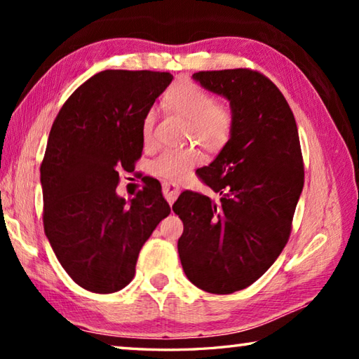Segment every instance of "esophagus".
<instances>
[{
	"label": "esophagus",
	"instance_id": "esophagus-1",
	"mask_svg": "<svg viewBox=\"0 0 359 359\" xmlns=\"http://www.w3.org/2000/svg\"><path fill=\"white\" fill-rule=\"evenodd\" d=\"M163 194H165L169 204H174V201L180 194V187L177 184H174V182H165V184H163Z\"/></svg>",
	"mask_w": 359,
	"mask_h": 359
}]
</instances>
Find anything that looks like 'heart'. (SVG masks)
I'll return each mask as SVG.
<instances>
[{
	"mask_svg": "<svg viewBox=\"0 0 359 359\" xmlns=\"http://www.w3.org/2000/svg\"><path fill=\"white\" fill-rule=\"evenodd\" d=\"M169 111L188 121V141L198 142L204 150L218 151L229 142L233 135L234 115L226 102L215 101L208 90L194 82H179L165 96ZM156 123L155 111H149L142 120V141L154 142ZM201 163L196 149L165 150L150 163V172L160 179L179 180L191 168Z\"/></svg>",
	"mask_w": 359,
	"mask_h": 359,
	"instance_id": "heart-1",
	"label": "heart"
}]
</instances>
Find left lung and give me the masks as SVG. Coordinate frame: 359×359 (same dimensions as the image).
<instances>
[{
  "mask_svg": "<svg viewBox=\"0 0 359 359\" xmlns=\"http://www.w3.org/2000/svg\"><path fill=\"white\" fill-rule=\"evenodd\" d=\"M193 79L229 101L233 135L201 179L220 201L184 191L172 209L184 222L185 276L208 293L250 287L287 245L304 187L294 115L269 79L252 69L199 71Z\"/></svg>",
  "mask_w": 359,
  "mask_h": 359,
  "instance_id": "1",
  "label": "left lung"
}]
</instances>
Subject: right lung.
Returning <instances> with one entry per match:
<instances>
[{
  "label": "right lung",
  "instance_id": "add662e5",
  "mask_svg": "<svg viewBox=\"0 0 359 359\" xmlns=\"http://www.w3.org/2000/svg\"><path fill=\"white\" fill-rule=\"evenodd\" d=\"M172 82L169 72L101 71L60 109L41 165L44 231L79 287L100 294L128 285L145 241L171 208L160 182L125 201L118 171L142 155V120Z\"/></svg>",
  "mask_w": 359,
  "mask_h": 359
}]
</instances>
